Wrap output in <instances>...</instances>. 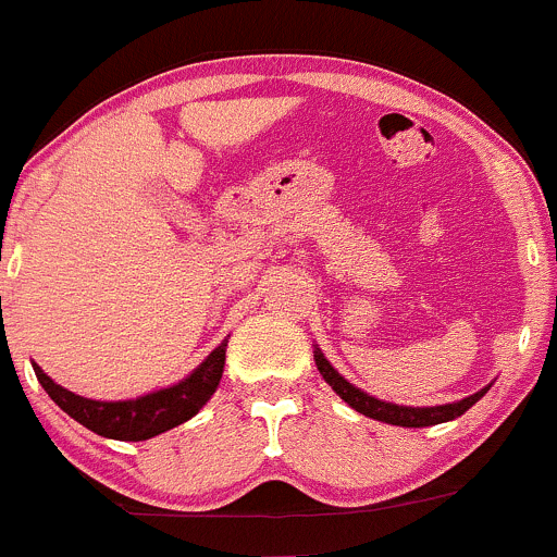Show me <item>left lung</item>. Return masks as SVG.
Returning a JSON list of instances; mask_svg holds the SVG:
<instances>
[{
    "mask_svg": "<svg viewBox=\"0 0 557 557\" xmlns=\"http://www.w3.org/2000/svg\"><path fill=\"white\" fill-rule=\"evenodd\" d=\"M313 357H317L319 372H321V375H324V381L330 383L332 388H335L337 397L346 399V403L351 405L357 412H362V416L375 418V421H383V423H392V426L421 429V426H434V423L453 421V418L463 416V412H467L469 407L478 403V399L483 397L485 392H488V386H485V388H480L478 394H472V397L461 399V403H453V405H437V407H403V405L381 403V399H375V397H367L364 392H359V388H354L351 383L346 381V377L337 375V372L332 370V364L326 362L324 357H321V351L313 354Z\"/></svg>",
    "mask_w": 557,
    "mask_h": 557,
    "instance_id": "left-lung-1",
    "label": "left lung"
}]
</instances>
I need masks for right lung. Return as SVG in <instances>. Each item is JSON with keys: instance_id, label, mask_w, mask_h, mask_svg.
<instances>
[{"instance_id": "obj_1", "label": "right lung", "mask_w": 557, "mask_h": 557, "mask_svg": "<svg viewBox=\"0 0 557 557\" xmlns=\"http://www.w3.org/2000/svg\"><path fill=\"white\" fill-rule=\"evenodd\" d=\"M225 348L227 341L220 343L209 354V359L176 386L147 394V397L139 399H128V403H96V399L77 397V394L66 392L59 383L50 381L37 364H34V372H37V381L42 383L50 399L61 410L69 412L74 421L83 423L85 429L109 440L139 443V440L158 437V434L190 421L195 412L209 403L211 394L220 386L222 367H225Z\"/></svg>"}]
</instances>
